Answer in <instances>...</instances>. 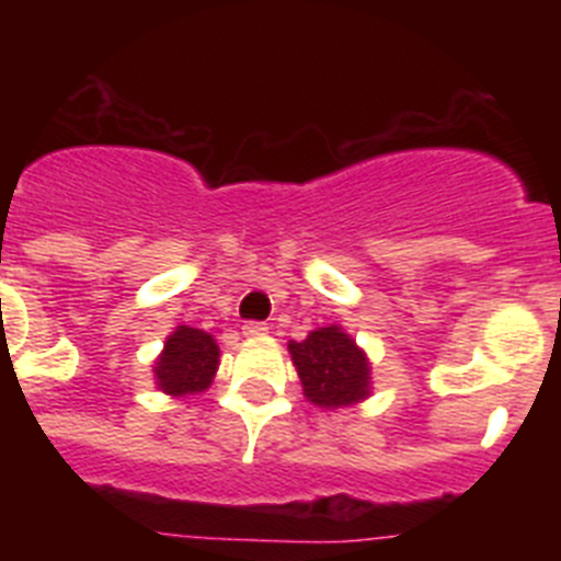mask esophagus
<instances>
[{
    "label": "esophagus",
    "mask_w": 561,
    "mask_h": 561,
    "mask_svg": "<svg viewBox=\"0 0 561 561\" xmlns=\"http://www.w3.org/2000/svg\"><path fill=\"white\" fill-rule=\"evenodd\" d=\"M266 331H270V325L266 323H247L244 325V336H264Z\"/></svg>",
    "instance_id": "esophagus-1"
}]
</instances>
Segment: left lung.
<instances>
[{
	"label": "left lung",
	"mask_w": 561,
	"mask_h": 561,
	"mask_svg": "<svg viewBox=\"0 0 561 561\" xmlns=\"http://www.w3.org/2000/svg\"><path fill=\"white\" fill-rule=\"evenodd\" d=\"M289 354L306 399L317 408H348L368 396V359L340 325L311 331L304 342H289Z\"/></svg>",
	"instance_id": "obj_1"
}]
</instances>
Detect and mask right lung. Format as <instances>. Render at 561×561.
Returning a JSON list of instances; mask_svg holds the SVG:
<instances>
[{"label":"right lung","mask_w":561,"mask_h":561,"mask_svg":"<svg viewBox=\"0 0 561 561\" xmlns=\"http://www.w3.org/2000/svg\"><path fill=\"white\" fill-rule=\"evenodd\" d=\"M219 368V345L210 334L199 329L180 325L165 342L160 362H157V381L171 396L202 393Z\"/></svg>","instance_id":"right-lung-1"}]
</instances>
